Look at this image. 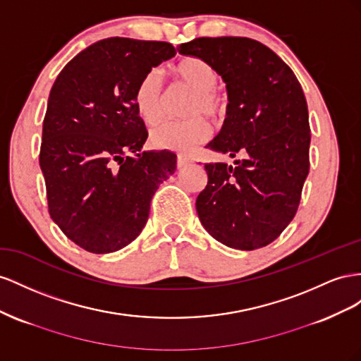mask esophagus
I'll use <instances>...</instances> for the list:
<instances>
[{
    "label": "esophagus",
    "instance_id": "esophagus-1",
    "mask_svg": "<svg viewBox=\"0 0 361 361\" xmlns=\"http://www.w3.org/2000/svg\"><path fill=\"white\" fill-rule=\"evenodd\" d=\"M190 161H192V160L188 159V157L178 156V159H177V166H178V169H181V168H184V166H188V164H189Z\"/></svg>",
    "mask_w": 361,
    "mask_h": 361
}]
</instances>
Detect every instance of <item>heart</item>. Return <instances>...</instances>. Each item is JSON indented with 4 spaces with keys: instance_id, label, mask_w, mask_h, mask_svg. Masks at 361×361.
Here are the masks:
<instances>
[{
    "instance_id": "1",
    "label": "heart",
    "mask_w": 361,
    "mask_h": 361,
    "mask_svg": "<svg viewBox=\"0 0 361 361\" xmlns=\"http://www.w3.org/2000/svg\"><path fill=\"white\" fill-rule=\"evenodd\" d=\"M178 85L192 92L184 121L164 122L151 131V143L159 149L189 152L212 136L207 115L219 119L226 113L228 101L218 89L219 72L202 57H186L175 68ZM135 104L139 116L149 126L161 121L164 113V81L159 69H151L140 78L135 90Z\"/></svg>"
}]
</instances>
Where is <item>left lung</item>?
<instances>
[{
  "mask_svg": "<svg viewBox=\"0 0 361 361\" xmlns=\"http://www.w3.org/2000/svg\"><path fill=\"white\" fill-rule=\"evenodd\" d=\"M202 57L226 83L222 130L207 148L243 160L205 163L200 221L216 240L252 251L274 242L296 214L310 169V123L302 87L271 48L250 37H198L178 47Z\"/></svg>",
  "mask_w": 361,
  "mask_h": 361,
  "instance_id": "left-lung-1",
  "label": "left lung"
}]
</instances>
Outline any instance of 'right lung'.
Listing matches in <instances>:
<instances>
[{
	"instance_id": "right-lung-1",
	"label": "right lung",
	"mask_w": 361,
	"mask_h": 361,
	"mask_svg": "<svg viewBox=\"0 0 361 361\" xmlns=\"http://www.w3.org/2000/svg\"><path fill=\"white\" fill-rule=\"evenodd\" d=\"M175 54L168 42L102 39L51 87L39 163L51 219L80 248L107 254L135 240L177 168L171 151L140 152L148 131L135 104L140 78Z\"/></svg>"
}]
</instances>
